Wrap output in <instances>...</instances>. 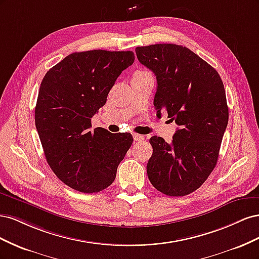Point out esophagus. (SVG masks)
Returning a JSON list of instances; mask_svg holds the SVG:
<instances>
[{
    "instance_id": "34e87169",
    "label": "esophagus",
    "mask_w": 259,
    "mask_h": 259,
    "mask_svg": "<svg viewBox=\"0 0 259 259\" xmlns=\"http://www.w3.org/2000/svg\"><path fill=\"white\" fill-rule=\"evenodd\" d=\"M133 138H134V140H136V142H142V140L145 139L143 135H139V134H133Z\"/></svg>"
}]
</instances>
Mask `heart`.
Returning <instances> with one entry per match:
<instances>
[{
    "label": "heart",
    "mask_w": 259,
    "mask_h": 259,
    "mask_svg": "<svg viewBox=\"0 0 259 259\" xmlns=\"http://www.w3.org/2000/svg\"><path fill=\"white\" fill-rule=\"evenodd\" d=\"M139 72H142V73H146V72H144V71H139Z\"/></svg>",
    "instance_id": "heart-1"
}]
</instances>
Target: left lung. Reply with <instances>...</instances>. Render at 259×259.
<instances>
[{
    "mask_svg": "<svg viewBox=\"0 0 259 259\" xmlns=\"http://www.w3.org/2000/svg\"><path fill=\"white\" fill-rule=\"evenodd\" d=\"M139 62L156 76V115L167 112L178 128L170 144L153 136L147 164L156 190L184 197L200 188L218 160L229 112L216 70L189 49L176 44L138 46Z\"/></svg>",
    "mask_w": 259,
    "mask_h": 259,
    "instance_id": "left-lung-1",
    "label": "left lung"
}]
</instances>
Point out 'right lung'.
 I'll list each match as a JSON object with an SVG mask.
<instances>
[{"label": "right lung", "mask_w": 259, "mask_h": 259, "mask_svg": "<svg viewBox=\"0 0 259 259\" xmlns=\"http://www.w3.org/2000/svg\"><path fill=\"white\" fill-rule=\"evenodd\" d=\"M133 52L94 50L68 55L43 77L35 106V126L49 165L74 190L95 193L113 182L131 148L130 133L92 127Z\"/></svg>", "instance_id": "add662e5"}]
</instances>
